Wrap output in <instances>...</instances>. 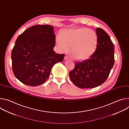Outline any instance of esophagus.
Wrapping results in <instances>:
<instances>
[{
  "mask_svg": "<svg viewBox=\"0 0 129 129\" xmlns=\"http://www.w3.org/2000/svg\"><path fill=\"white\" fill-rule=\"evenodd\" d=\"M64 59H65V60H68V57L66 56H65V57H64Z\"/></svg>",
  "mask_w": 129,
  "mask_h": 129,
  "instance_id": "1",
  "label": "esophagus"
}]
</instances>
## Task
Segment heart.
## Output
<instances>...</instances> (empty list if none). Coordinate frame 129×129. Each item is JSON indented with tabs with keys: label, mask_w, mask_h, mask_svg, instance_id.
Listing matches in <instances>:
<instances>
[{
	"label": "heart",
	"mask_w": 129,
	"mask_h": 129,
	"mask_svg": "<svg viewBox=\"0 0 129 129\" xmlns=\"http://www.w3.org/2000/svg\"><path fill=\"white\" fill-rule=\"evenodd\" d=\"M56 43L60 52L67 51L69 45L74 58L77 60L84 61L90 58L96 51L98 37L92 29L86 27L70 28L57 35Z\"/></svg>",
	"instance_id": "1"
}]
</instances>
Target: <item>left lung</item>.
<instances>
[{
  "label": "left lung",
  "mask_w": 129,
  "mask_h": 129,
  "mask_svg": "<svg viewBox=\"0 0 129 129\" xmlns=\"http://www.w3.org/2000/svg\"><path fill=\"white\" fill-rule=\"evenodd\" d=\"M98 45L89 59L75 62L69 77L76 86L92 88L103 84L107 79L114 63V45L108 34L101 28H96Z\"/></svg>",
  "instance_id": "left-lung-1"
}]
</instances>
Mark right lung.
<instances>
[{
  "label": "right lung",
  "instance_id": "obj_1",
  "mask_svg": "<svg viewBox=\"0 0 129 129\" xmlns=\"http://www.w3.org/2000/svg\"><path fill=\"white\" fill-rule=\"evenodd\" d=\"M55 39L53 27L49 25H34L18 37L11 54L13 71L18 80L31 86L45 82L53 66L65 56L53 50Z\"/></svg>",
  "mask_w": 129,
  "mask_h": 129
}]
</instances>
